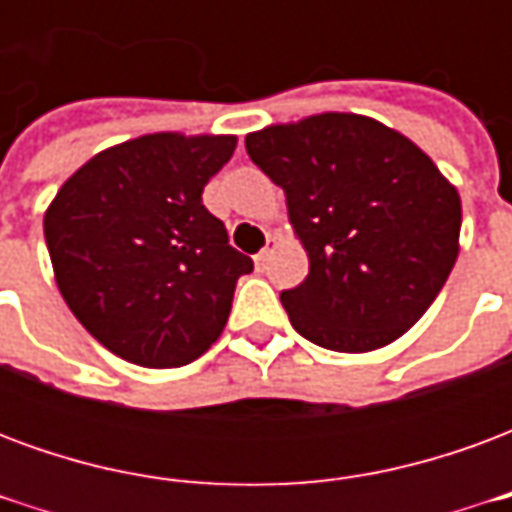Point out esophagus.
<instances>
[{
	"mask_svg": "<svg viewBox=\"0 0 512 512\" xmlns=\"http://www.w3.org/2000/svg\"><path fill=\"white\" fill-rule=\"evenodd\" d=\"M274 246H277V238H268V244H266V249H260V252H257V266H266L268 263V257L274 255Z\"/></svg>",
	"mask_w": 512,
	"mask_h": 512,
	"instance_id": "esophagus-1",
	"label": "esophagus"
}]
</instances>
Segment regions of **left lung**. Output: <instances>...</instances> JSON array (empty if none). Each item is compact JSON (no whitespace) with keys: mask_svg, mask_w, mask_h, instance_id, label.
I'll return each mask as SVG.
<instances>
[{"mask_svg":"<svg viewBox=\"0 0 512 512\" xmlns=\"http://www.w3.org/2000/svg\"><path fill=\"white\" fill-rule=\"evenodd\" d=\"M246 153L285 191L310 257L282 290L310 343L365 354L425 315L458 260L461 197L408 136L351 112H323L246 134Z\"/></svg>","mask_w":512,"mask_h":512,"instance_id":"8db88e82","label":"left lung"}]
</instances>
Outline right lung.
I'll return each mask as SVG.
<instances>
[{
	"instance_id": "right-lung-1",
	"label": "right lung",
	"mask_w": 512,
	"mask_h": 512,
	"mask_svg": "<svg viewBox=\"0 0 512 512\" xmlns=\"http://www.w3.org/2000/svg\"><path fill=\"white\" fill-rule=\"evenodd\" d=\"M235 136L175 131L106 147L43 216L54 279L87 332L139 367L194 362L222 334L255 263L202 205Z\"/></svg>"
}]
</instances>
